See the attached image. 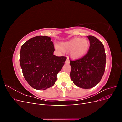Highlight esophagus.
<instances>
[{
	"mask_svg": "<svg viewBox=\"0 0 122 122\" xmlns=\"http://www.w3.org/2000/svg\"><path fill=\"white\" fill-rule=\"evenodd\" d=\"M65 63H66V64H69L70 63V61H69V58H67V60H66V62H65Z\"/></svg>",
	"mask_w": 122,
	"mask_h": 122,
	"instance_id": "esophagus-1",
	"label": "esophagus"
}]
</instances>
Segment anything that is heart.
I'll return each instance as SVG.
<instances>
[{"mask_svg": "<svg viewBox=\"0 0 122 122\" xmlns=\"http://www.w3.org/2000/svg\"><path fill=\"white\" fill-rule=\"evenodd\" d=\"M90 44L85 39L75 38L67 42H63L56 46V49L69 53L70 56L73 59H78L83 56L89 50Z\"/></svg>", "mask_w": 122, "mask_h": 122, "instance_id": "1", "label": "heart"}]
</instances>
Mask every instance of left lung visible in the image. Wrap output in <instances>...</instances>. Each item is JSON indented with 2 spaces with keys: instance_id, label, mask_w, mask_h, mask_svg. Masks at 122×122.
I'll use <instances>...</instances> for the list:
<instances>
[{
  "instance_id": "obj_1",
  "label": "left lung",
  "mask_w": 122,
  "mask_h": 122,
  "mask_svg": "<svg viewBox=\"0 0 122 122\" xmlns=\"http://www.w3.org/2000/svg\"><path fill=\"white\" fill-rule=\"evenodd\" d=\"M90 46L87 53L78 60L70 61V77L75 86L88 89L100 81L105 70L106 54L103 44L93 36H88Z\"/></svg>"
}]
</instances>
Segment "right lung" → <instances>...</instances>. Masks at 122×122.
<instances>
[{"instance_id":"obj_1","label":"right lung","mask_w":122,"mask_h":122,"mask_svg":"<svg viewBox=\"0 0 122 122\" xmlns=\"http://www.w3.org/2000/svg\"><path fill=\"white\" fill-rule=\"evenodd\" d=\"M54 50L51 38L47 36H35L21 46L19 61L23 75L36 90L52 86L65 64L67 57L55 56Z\"/></svg>"}]
</instances>
